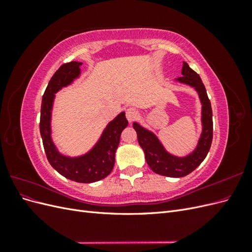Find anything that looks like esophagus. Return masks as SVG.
Here are the masks:
<instances>
[{"instance_id": "esophagus-1", "label": "esophagus", "mask_w": 252, "mask_h": 252, "mask_svg": "<svg viewBox=\"0 0 252 252\" xmlns=\"http://www.w3.org/2000/svg\"><path fill=\"white\" fill-rule=\"evenodd\" d=\"M126 118L129 122H132L134 121L136 118H138V111H136L134 108L132 107H129L126 110Z\"/></svg>"}]
</instances>
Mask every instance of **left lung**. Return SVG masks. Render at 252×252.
I'll list each match as a JSON object with an SVG mask.
<instances>
[{"label": "left lung", "mask_w": 252, "mask_h": 252, "mask_svg": "<svg viewBox=\"0 0 252 252\" xmlns=\"http://www.w3.org/2000/svg\"><path fill=\"white\" fill-rule=\"evenodd\" d=\"M177 81L193 87L202 103L203 130L197 146L191 154L183 158L169 154L154 132L147 130L135 122L133 123V128L138 134L139 144L144 150L145 158L151 170L170 178L185 177L204 161L211 146L213 131L211 104L200 75L192 70L186 62H183L182 77L178 78Z\"/></svg>", "instance_id": "8db88e82"}]
</instances>
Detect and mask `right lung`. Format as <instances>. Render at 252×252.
<instances>
[{
    "instance_id": "right-lung-1",
    "label": "right lung",
    "mask_w": 252,
    "mask_h": 252,
    "mask_svg": "<svg viewBox=\"0 0 252 252\" xmlns=\"http://www.w3.org/2000/svg\"><path fill=\"white\" fill-rule=\"evenodd\" d=\"M83 63L72 62L63 64L52 75L42 97L40 132L48 162L60 174L78 183H94L100 181L112 171L114 156L120 144L121 133L128 125L125 112L109 122L100 140L87 154L70 158L60 154L51 139V110L55 94L80 77V66Z\"/></svg>"
}]
</instances>
